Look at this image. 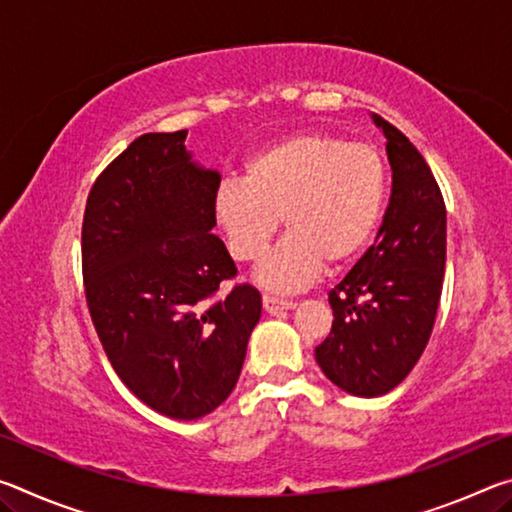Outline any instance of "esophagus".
<instances>
[{
	"instance_id": "1",
	"label": "esophagus",
	"mask_w": 512,
	"mask_h": 512,
	"mask_svg": "<svg viewBox=\"0 0 512 512\" xmlns=\"http://www.w3.org/2000/svg\"><path fill=\"white\" fill-rule=\"evenodd\" d=\"M262 305L266 314H280L284 309H293L296 307V302L293 300H282V298H275V296H264L262 298Z\"/></svg>"
}]
</instances>
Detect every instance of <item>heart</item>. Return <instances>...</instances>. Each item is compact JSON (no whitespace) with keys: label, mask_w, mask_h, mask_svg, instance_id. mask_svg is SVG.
Masks as SVG:
<instances>
[{"label":"heart","mask_w":512,"mask_h":512,"mask_svg":"<svg viewBox=\"0 0 512 512\" xmlns=\"http://www.w3.org/2000/svg\"><path fill=\"white\" fill-rule=\"evenodd\" d=\"M386 167L368 144L329 133H296L246 160L244 178H223L212 212L230 255L257 262L280 228L287 237L255 277L273 291L309 287L327 266L343 268L375 232Z\"/></svg>","instance_id":"heart-1"}]
</instances>
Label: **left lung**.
I'll use <instances>...</instances> for the list:
<instances>
[{
  "label": "left lung",
  "instance_id": "left-lung-1",
  "mask_svg": "<svg viewBox=\"0 0 512 512\" xmlns=\"http://www.w3.org/2000/svg\"><path fill=\"white\" fill-rule=\"evenodd\" d=\"M386 137L391 201L366 255L329 291L332 332L316 348L325 377L357 397L391 393L429 343L443 293L447 212L409 137L372 115Z\"/></svg>",
  "mask_w": 512,
  "mask_h": 512
}]
</instances>
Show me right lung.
<instances>
[{
    "label": "right lung",
    "mask_w": 512,
    "mask_h": 512,
    "mask_svg": "<svg viewBox=\"0 0 512 512\" xmlns=\"http://www.w3.org/2000/svg\"><path fill=\"white\" fill-rule=\"evenodd\" d=\"M187 131L146 133L112 160L83 216V280L94 329L121 381L173 420L228 400L262 296L239 284L216 225L219 171L185 149Z\"/></svg>",
    "instance_id": "right-lung-1"
}]
</instances>
